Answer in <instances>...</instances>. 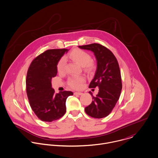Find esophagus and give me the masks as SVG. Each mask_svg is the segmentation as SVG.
<instances>
[{
	"label": "esophagus",
	"mask_w": 158,
	"mask_h": 158,
	"mask_svg": "<svg viewBox=\"0 0 158 158\" xmlns=\"http://www.w3.org/2000/svg\"><path fill=\"white\" fill-rule=\"evenodd\" d=\"M74 94L76 95H81L82 94V93H81V92H74Z\"/></svg>",
	"instance_id": "34e87169"
}]
</instances>
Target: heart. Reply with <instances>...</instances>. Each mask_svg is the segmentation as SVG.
Segmentation results:
<instances>
[{"mask_svg": "<svg viewBox=\"0 0 158 158\" xmlns=\"http://www.w3.org/2000/svg\"><path fill=\"white\" fill-rule=\"evenodd\" d=\"M66 57H68L71 60L82 66L84 69L87 72L92 71L94 69L95 66L94 61L91 60V56L90 55V54L87 52L79 48L74 49L64 58ZM56 67L58 73H62L64 71V58H62L58 61ZM84 81L85 78L82 76H73L68 79V84L72 89H79L81 87V85L82 83L84 82Z\"/></svg>", "mask_w": 158, "mask_h": 158, "instance_id": "obj_1", "label": "heart"}]
</instances>
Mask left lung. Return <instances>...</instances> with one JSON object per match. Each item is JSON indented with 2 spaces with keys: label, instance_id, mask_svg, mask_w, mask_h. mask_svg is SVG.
I'll return each instance as SVG.
<instances>
[{
  "label": "left lung",
  "instance_id": "obj_1",
  "mask_svg": "<svg viewBox=\"0 0 158 158\" xmlns=\"http://www.w3.org/2000/svg\"><path fill=\"white\" fill-rule=\"evenodd\" d=\"M82 49L91 50L97 61V68L89 88L98 87V93L93 101L85 107V113L94 118H103L109 115L118 101L122 90L121 71L118 60L112 52L100 44L79 46Z\"/></svg>",
  "mask_w": 158,
  "mask_h": 158
}]
</instances>
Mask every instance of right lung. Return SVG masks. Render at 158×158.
I'll return each mask as SVG.
<instances>
[{"label": "right lung", "mask_w": 158, "mask_h": 158, "mask_svg": "<svg viewBox=\"0 0 158 158\" xmlns=\"http://www.w3.org/2000/svg\"><path fill=\"white\" fill-rule=\"evenodd\" d=\"M68 51L66 48L50 49L35 57L31 62L26 75V93L29 105L42 121L52 122L66 113L67 98L71 91L55 94L51 80L57 74V63Z\"/></svg>", "instance_id": "add662e5"}]
</instances>
